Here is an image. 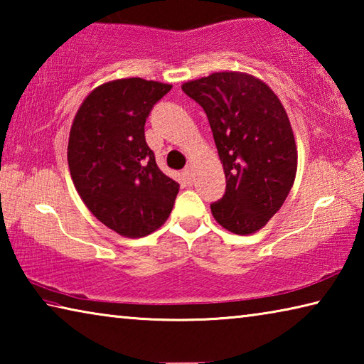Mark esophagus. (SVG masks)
<instances>
[{"mask_svg":"<svg viewBox=\"0 0 364 364\" xmlns=\"http://www.w3.org/2000/svg\"><path fill=\"white\" fill-rule=\"evenodd\" d=\"M183 175H184V178H186V180H188L189 183L193 181V178H194V173H193V167H191V165H188V167L183 170Z\"/></svg>","mask_w":364,"mask_h":364,"instance_id":"esophagus-1","label":"esophagus"}]
</instances>
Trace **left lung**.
<instances>
[{"label": "left lung", "mask_w": 364, "mask_h": 364, "mask_svg": "<svg viewBox=\"0 0 364 364\" xmlns=\"http://www.w3.org/2000/svg\"><path fill=\"white\" fill-rule=\"evenodd\" d=\"M181 88L207 114L223 164L226 191L210 205L213 218L234 234L258 231L284 204L297 171L284 107L268 85L242 72H215Z\"/></svg>", "instance_id": "1"}]
</instances>
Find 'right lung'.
Segmentation results:
<instances>
[{"mask_svg": "<svg viewBox=\"0 0 364 364\" xmlns=\"http://www.w3.org/2000/svg\"><path fill=\"white\" fill-rule=\"evenodd\" d=\"M170 90L143 78L114 80L86 96L72 123L67 160L77 193L122 236L143 237L162 226L180 191L144 138L154 104Z\"/></svg>", "mask_w": 364, "mask_h": 364, "instance_id": "obj_1", "label": "right lung"}]
</instances>
